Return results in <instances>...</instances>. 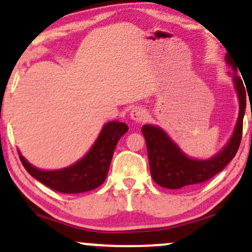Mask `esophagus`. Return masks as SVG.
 <instances>
[{
	"instance_id": "esophagus-1",
	"label": "esophagus",
	"mask_w": 252,
	"mask_h": 252,
	"mask_svg": "<svg viewBox=\"0 0 252 252\" xmlns=\"http://www.w3.org/2000/svg\"><path fill=\"white\" fill-rule=\"evenodd\" d=\"M130 117H131V120H134L135 122H144V121L148 118V112H147L143 108L135 106V108L131 110V112H130Z\"/></svg>"
}]
</instances>
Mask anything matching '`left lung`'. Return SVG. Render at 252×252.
Segmentation results:
<instances>
[{"mask_svg":"<svg viewBox=\"0 0 252 252\" xmlns=\"http://www.w3.org/2000/svg\"><path fill=\"white\" fill-rule=\"evenodd\" d=\"M225 59L233 68L231 76L233 78L236 91L238 94L239 117L232 137L220 153L209 160H194L185 155L162 129L149 124L142 126V134L146 138L148 150L150 174L153 180L164 189H179L181 187L199 185L210 180L221 172L237 154L242 141L247 92L244 84L237 74L235 63L231 60L228 54H226Z\"/></svg>","mask_w":252,"mask_h":252,"instance_id":"left-lung-1","label":"left lung"}]
</instances>
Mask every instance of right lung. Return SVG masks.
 <instances>
[{"mask_svg":"<svg viewBox=\"0 0 252 252\" xmlns=\"http://www.w3.org/2000/svg\"><path fill=\"white\" fill-rule=\"evenodd\" d=\"M128 131L126 123H106L92 148L80 161L59 170H40L19 153L20 160L30 174L50 189L66 194L83 193L99 187L108 175L114 150L120 138Z\"/></svg>","mask_w":252,"mask_h":252,"instance_id":"right-lung-1","label":"right lung"}]
</instances>
